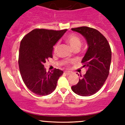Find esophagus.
I'll list each match as a JSON object with an SVG mask.
<instances>
[{"label": "esophagus", "mask_w": 125, "mask_h": 125, "mask_svg": "<svg viewBox=\"0 0 125 125\" xmlns=\"http://www.w3.org/2000/svg\"><path fill=\"white\" fill-rule=\"evenodd\" d=\"M64 73H65V74H67V75H70L71 74V71H65L64 72Z\"/></svg>", "instance_id": "1"}]
</instances>
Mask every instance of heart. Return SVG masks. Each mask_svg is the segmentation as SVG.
Wrapping results in <instances>:
<instances>
[{
  "label": "heart",
  "mask_w": 125,
  "mask_h": 125,
  "mask_svg": "<svg viewBox=\"0 0 125 125\" xmlns=\"http://www.w3.org/2000/svg\"><path fill=\"white\" fill-rule=\"evenodd\" d=\"M66 41L69 45H70L71 47L72 48L73 50H76V49H79L80 48L82 45V41L80 40V39L75 34H71L68 35L67 37H66ZM58 48V43H56L54 45V46H53V52H56ZM73 62L72 61H69V62H65L63 63V65L65 66H69L70 63H71Z\"/></svg>",
  "instance_id": "obj_1"
}]
</instances>
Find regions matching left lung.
<instances>
[{
  "instance_id": "obj_1",
  "label": "left lung",
  "mask_w": 125,
  "mask_h": 125,
  "mask_svg": "<svg viewBox=\"0 0 125 125\" xmlns=\"http://www.w3.org/2000/svg\"><path fill=\"white\" fill-rule=\"evenodd\" d=\"M86 39L88 48L82 60L86 74H80L77 85L71 87L74 93L81 96H90L99 91L109 73L111 50L107 39L98 30L88 26L71 29Z\"/></svg>"
}]
</instances>
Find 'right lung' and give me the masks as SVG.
<instances>
[{
    "label": "right lung",
    "instance_id": "right-lung-1",
    "mask_svg": "<svg viewBox=\"0 0 125 125\" xmlns=\"http://www.w3.org/2000/svg\"><path fill=\"white\" fill-rule=\"evenodd\" d=\"M67 30L34 29L21 40L19 55V66L24 83L34 94L47 95L57 86L63 71L55 68L46 72L44 63L52 58L53 46Z\"/></svg>",
    "mask_w": 125,
    "mask_h": 125
}]
</instances>
